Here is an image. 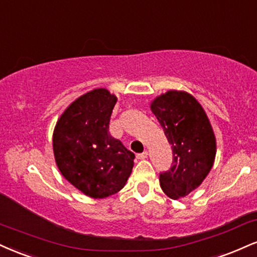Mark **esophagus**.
<instances>
[{
  "label": "esophagus",
  "instance_id": "obj_1",
  "mask_svg": "<svg viewBox=\"0 0 257 257\" xmlns=\"http://www.w3.org/2000/svg\"><path fill=\"white\" fill-rule=\"evenodd\" d=\"M137 157H138V159H146L148 157V152H147V151H145V152L138 154Z\"/></svg>",
  "mask_w": 257,
  "mask_h": 257
}]
</instances>
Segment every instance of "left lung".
I'll return each instance as SVG.
<instances>
[{
	"mask_svg": "<svg viewBox=\"0 0 257 257\" xmlns=\"http://www.w3.org/2000/svg\"><path fill=\"white\" fill-rule=\"evenodd\" d=\"M151 110L171 144L174 162L160 175V187L178 200L200 187L211 171L217 140L206 111L190 93L170 89L151 103Z\"/></svg>",
	"mask_w": 257,
	"mask_h": 257,
	"instance_id": "1",
	"label": "left lung"
}]
</instances>
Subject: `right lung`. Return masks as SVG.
I'll list each match as a JSON object with an SVG mask.
<instances>
[{
    "mask_svg": "<svg viewBox=\"0 0 257 257\" xmlns=\"http://www.w3.org/2000/svg\"><path fill=\"white\" fill-rule=\"evenodd\" d=\"M116 101L106 88L82 94L63 111L52 135L55 162L62 176L93 199L118 193L134 166V153L109 133Z\"/></svg>",
    "mask_w": 257,
    "mask_h": 257,
    "instance_id": "obj_1",
    "label": "right lung"
}]
</instances>
